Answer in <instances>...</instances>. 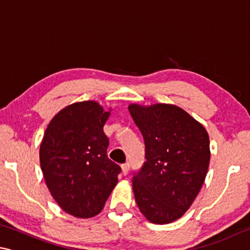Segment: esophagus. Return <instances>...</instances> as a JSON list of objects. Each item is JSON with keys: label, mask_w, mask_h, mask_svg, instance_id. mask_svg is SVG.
<instances>
[{"label": "esophagus", "mask_w": 250, "mask_h": 250, "mask_svg": "<svg viewBox=\"0 0 250 250\" xmlns=\"http://www.w3.org/2000/svg\"><path fill=\"white\" fill-rule=\"evenodd\" d=\"M121 168H122V173H124V175H126L129 173V170H130V164L129 163L122 164Z\"/></svg>", "instance_id": "1"}]
</instances>
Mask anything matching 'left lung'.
<instances>
[{
    "label": "left lung",
    "mask_w": 250,
    "mask_h": 250,
    "mask_svg": "<svg viewBox=\"0 0 250 250\" xmlns=\"http://www.w3.org/2000/svg\"><path fill=\"white\" fill-rule=\"evenodd\" d=\"M141 131L146 162L133 172V193L147 221L168 224L184 215L204 183L209 138L200 122L173 104L129 105Z\"/></svg>",
    "instance_id": "8db88e82"
}]
</instances>
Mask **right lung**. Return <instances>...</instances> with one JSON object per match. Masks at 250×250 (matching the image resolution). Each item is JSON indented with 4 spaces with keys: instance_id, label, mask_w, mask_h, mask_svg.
Listing matches in <instances>:
<instances>
[{
    "instance_id": "1",
    "label": "right lung",
    "mask_w": 250,
    "mask_h": 250,
    "mask_svg": "<svg viewBox=\"0 0 250 250\" xmlns=\"http://www.w3.org/2000/svg\"><path fill=\"white\" fill-rule=\"evenodd\" d=\"M110 112L96 101L61 110L46 129L40 147L46 185L66 213L96 216L118 183L121 167L108 158L104 125Z\"/></svg>"
}]
</instances>
